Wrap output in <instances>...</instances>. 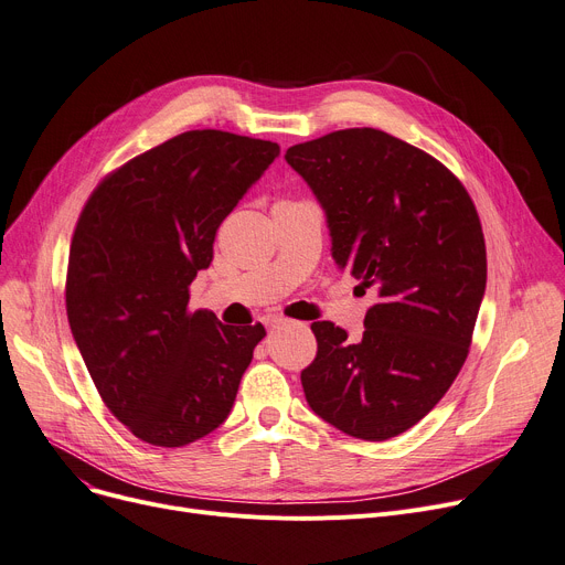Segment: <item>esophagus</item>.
Returning <instances> with one entry per match:
<instances>
[{"mask_svg":"<svg viewBox=\"0 0 565 565\" xmlns=\"http://www.w3.org/2000/svg\"><path fill=\"white\" fill-rule=\"evenodd\" d=\"M284 322H286V320L279 318V316H267V318H265V324H267V328H270V330L279 328V324H284Z\"/></svg>","mask_w":565,"mask_h":565,"instance_id":"obj_1","label":"esophagus"}]
</instances>
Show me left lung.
Masks as SVG:
<instances>
[{
    "label": "left lung",
    "mask_w": 565,
    "mask_h": 565,
    "mask_svg": "<svg viewBox=\"0 0 565 565\" xmlns=\"http://www.w3.org/2000/svg\"><path fill=\"white\" fill-rule=\"evenodd\" d=\"M286 162L328 217L332 258L377 290L364 337L313 322L309 407L345 435L384 441L419 424L460 373L486 292L481 220L458 178L382 130L290 146Z\"/></svg>",
    "instance_id": "left-lung-1"
}]
</instances>
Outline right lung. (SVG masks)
<instances>
[{
	"label": "right lung",
	"mask_w": 565,
	"mask_h": 565,
	"mask_svg": "<svg viewBox=\"0 0 565 565\" xmlns=\"http://www.w3.org/2000/svg\"><path fill=\"white\" fill-rule=\"evenodd\" d=\"M279 158L275 141L190 130L109 173L68 256L73 339L114 417L153 447L220 428L265 328L190 311L220 224Z\"/></svg>",
	"instance_id": "obj_1"
}]
</instances>
